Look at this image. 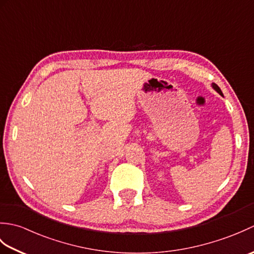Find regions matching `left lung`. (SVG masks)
<instances>
[{"label":"left lung","mask_w":254,"mask_h":254,"mask_svg":"<svg viewBox=\"0 0 254 254\" xmlns=\"http://www.w3.org/2000/svg\"><path fill=\"white\" fill-rule=\"evenodd\" d=\"M212 87L215 89V90H216L217 91V93L219 94V95H222L223 96V93H222V90H220V88L218 87V86L216 85V84H215V83H212Z\"/></svg>","instance_id":"8db88e82"}]
</instances>
